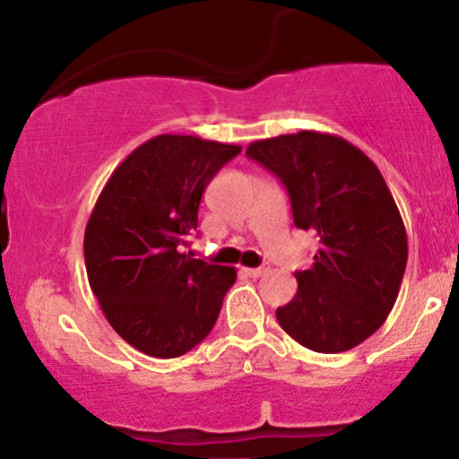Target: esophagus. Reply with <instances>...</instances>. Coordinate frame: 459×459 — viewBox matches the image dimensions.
I'll return each mask as SVG.
<instances>
[{"label": "esophagus", "instance_id": "esophagus-1", "mask_svg": "<svg viewBox=\"0 0 459 459\" xmlns=\"http://www.w3.org/2000/svg\"><path fill=\"white\" fill-rule=\"evenodd\" d=\"M246 273V276H250V278H259V276H263V273H267L270 272V267L267 265H263V267H244V270H241Z\"/></svg>", "mask_w": 459, "mask_h": 459}]
</instances>
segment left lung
Returning a JSON list of instances; mask_svg holds the SVG:
<instances>
[{"label": "left lung", "instance_id": "obj_1", "mask_svg": "<svg viewBox=\"0 0 459 459\" xmlns=\"http://www.w3.org/2000/svg\"><path fill=\"white\" fill-rule=\"evenodd\" d=\"M246 155L281 178L293 224L319 241L310 270L296 272V298L276 310L281 328L321 354L360 345L393 310L408 261L382 172L354 144L319 131L256 140Z\"/></svg>", "mask_w": 459, "mask_h": 459}]
</instances>
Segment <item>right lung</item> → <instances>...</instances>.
Returning a JSON list of instances; mask_svg holds the SVG:
<instances>
[{
  "label": "right lung",
  "instance_id": "1",
  "mask_svg": "<svg viewBox=\"0 0 459 459\" xmlns=\"http://www.w3.org/2000/svg\"><path fill=\"white\" fill-rule=\"evenodd\" d=\"M241 146L157 135L112 172L83 235L88 282L109 325L146 356L177 358L213 328L235 267L192 259L204 187Z\"/></svg>",
  "mask_w": 459,
  "mask_h": 459
}]
</instances>
